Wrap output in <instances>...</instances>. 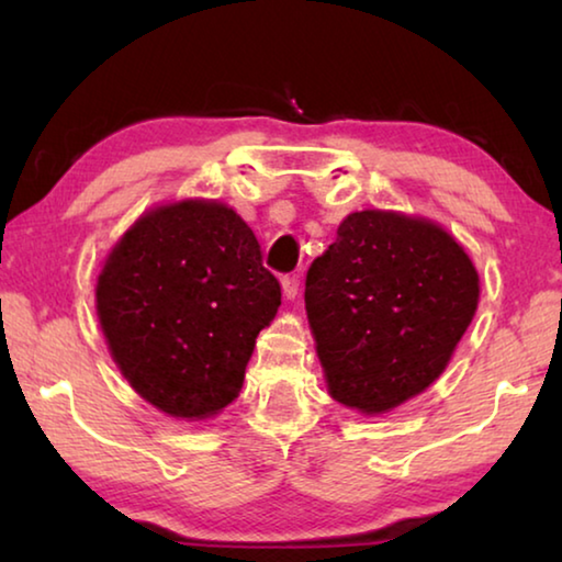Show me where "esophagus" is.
<instances>
[{
    "label": "esophagus",
    "mask_w": 562,
    "mask_h": 562,
    "mask_svg": "<svg viewBox=\"0 0 562 562\" xmlns=\"http://www.w3.org/2000/svg\"><path fill=\"white\" fill-rule=\"evenodd\" d=\"M282 292L288 300H294L300 294V278L297 274H284L282 278Z\"/></svg>",
    "instance_id": "34e87169"
}]
</instances>
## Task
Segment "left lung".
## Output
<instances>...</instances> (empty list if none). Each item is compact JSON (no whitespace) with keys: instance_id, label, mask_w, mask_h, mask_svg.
<instances>
[{"instance_id":"obj_1","label":"left lung","mask_w":562,"mask_h":562,"mask_svg":"<svg viewBox=\"0 0 562 562\" xmlns=\"http://www.w3.org/2000/svg\"><path fill=\"white\" fill-rule=\"evenodd\" d=\"M304 307L329 394L384 414L449 364L479 307V272L441 225L361 211L312 262Z\"/></svg>"}]
</instances>
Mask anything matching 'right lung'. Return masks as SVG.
<instances>
[{
    "label": "right lung",
    "instance_id": "obj_1",
    "mask_svg": "<svg viewBox=\"0 0 562 562\" xmlns=\"http://www.w3.org/2000/svg\"><path fill=\"white\" fill-rule=\"evenodd\" d=\"M280 282L233 207L180 201L140 215L109 252L97 312L128 384L176 418L215 416L240 394Z\"/></svg>",
    "mask_w": 562,
    "mask_h": 562
}]
</instances>
